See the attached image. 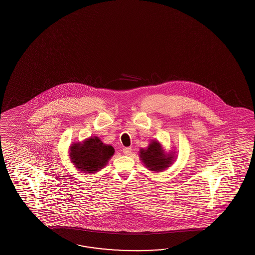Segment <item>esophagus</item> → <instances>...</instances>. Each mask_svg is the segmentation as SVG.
Instances as JSON below:
<instances>
[{
    "mask_svg": "<svg viewBox=\"0 0 255 255\" xmlns=\"http://www.w3.org/2000/svg\"><path fill=\"white\" fill-rule=\"evenodd\" d=\"M123 153L127 155V156H128V155H131V153H132V148L131 147H125L124 149H123Z\"/></svg>",
    "mask_w": 255,
    "mask_h": 255,
    "instance_id": "obj_1",
    "label": "esophagus"
}]
</instances>
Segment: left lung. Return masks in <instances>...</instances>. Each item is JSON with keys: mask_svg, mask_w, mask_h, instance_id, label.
<instances>
[{"mask_svg": "<svg viewBox=\"0 0 255 255\" xmlns=\"http://www.w3.org/2000/svg\"><path fill=\"white\" fill-rule=\"evenodd\" d=\"M139 156L142 162L152 171H161L168 168L173 157L171 156L168 157L163 153L161 145L157 141L152 142L146 150L141 149Z\"/></svg>", "mask_w": 255, "mask_h": 255, "instance_id": "8db88e82", "label": "left lung"}]
</instances>
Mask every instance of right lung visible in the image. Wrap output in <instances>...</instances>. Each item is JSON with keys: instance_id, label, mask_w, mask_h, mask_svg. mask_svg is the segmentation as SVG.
Segmentation results:
<instances>
[{"instance_id": "obj_1", "label": "right lung", "mask_w": 255, "mask_h": 255, "mask_svg": "<svg viewBox=\"0 0 255 255\" xmlns=\"http://www.w3.org/2000/svg\"><path fill=\"white\" fill-rule=\"evenodd\" d=\"M114 152L113 146L104 144L97 136L90 137L83 144L71 146V160L82 171L94 173L103 168Z\"/></svg>"}]
</instances>
